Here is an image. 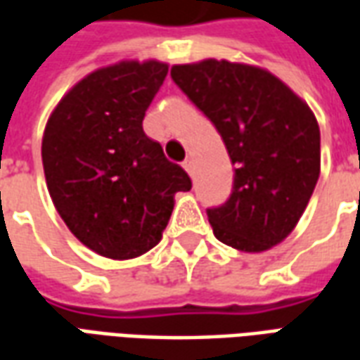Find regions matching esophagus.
I'll list each match as a JSON object with an SVG mask.
<instances>
[{
    "label": "esophagus",
    "instance_id": "1",
    "mask_svg": "<svg viewBox=\"0 0 360 360\" xmlns=\"http://www.w3.org/2000/svg\"><path fill=\"white\" fill-rule=\"evenodd\" d=\"M183 167H185V172H187L188 175L193 177V173H195V162H193L191 158H188V160H185V162H183Z\"/></svg>",
    "mask_w": 360,
    "mask_h": 360
}]
</instances>
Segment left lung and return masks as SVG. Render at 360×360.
Masks as SVG:
<instances>
[{"label":"left lung","instance_id":"1","mask_svg":"<svg viewBox=\"0 0 360 360\" xmlns=\"http://www.w3.org/2000/svg\"><path fill=\"white\" fill-rule=\"evenodd\" d=\"M216 125L235 164L231 196L208 210L216 239L264 252L293 231L320 175V127L309 103L268 69L227 59L172 67Z\"/></svg>","mask_w":360,"mask_h":360}]
</instances>
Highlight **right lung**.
I'll list each match as a JSON object with an SVG mask.
<instances>
[{
	"label": "right lung",
	"instance_id": "1",
	"mask_svg": "<svg viewBox=\"0 0 360 360\" xmlns=\"http://www.w3.org/2000/svg\"><path fill=\"white\" fill-rule=\"evenodd\" d=\"M167 69L158 59L100 67L67 90L44 129L51 202L69 231L100 257L131 260L154 249L175 195L193 187L142 131Z\"/></svg>",
	"mask_w": 360,
	"mask_h": 360
}]
</instances>
